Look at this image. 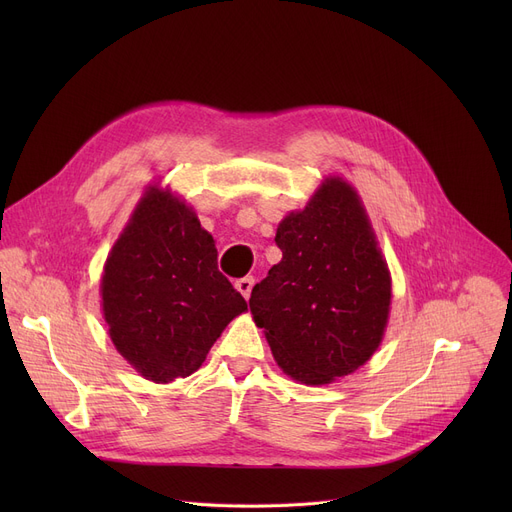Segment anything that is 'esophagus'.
Returning a JSON list of instances; mask_svg holds the SVG:
<instances>
[{"label": "esophagus", "mask_w": 512, "mask_h": 512, "mask_svg": "<svg viewBox=\"0 0 512 512\" xmlns=\"http://www.w3.org/2000/svg\"><path fill=\"white\" fill-rule=\"evenodd\" d=\"M253 284H255V278H253V276H245V278L236 280V284H234V286H236V290L242 294V297L249 299V294H251Z\"/></svg>", "instance_id": "34e87169"}]
</instances>
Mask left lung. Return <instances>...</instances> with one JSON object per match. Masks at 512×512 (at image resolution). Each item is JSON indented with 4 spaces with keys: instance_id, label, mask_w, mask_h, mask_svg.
Instances as JSON below:
<instances>
[{
    "instance_id": "obj_1",
    "label": "left lung",
    "mask_w": 512,
    "mask_h": 512,
    "mask_svg": "<svg viewBox=\"0 0 512 512\" xmlns=\"http://www.w3.org/2000/svg\"><path fill=\"white\" fill-rule=\"evenodd\" d=\"M282 261L255 284L249 307L292 380L330 384L380 346L390 274L351 184L330 178L276 232Z\"/></svg>"
}]
</instances>
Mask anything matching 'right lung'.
<instances>
[{"instance_id": "obj_1", "label": "right lung", "mask_w": 512, "mask_h": 512, "mask_svg": "<svg viewBox=\"0 0 512 512\" xmlns=\"http://www.w3.org/2000/svg\"><path fill=\"white\" fill-rule=\"evenodd\" d=\"M101 299L118 353L157 384L197 371L247 309L195 211L159 188L145 193L107 257Z\"/></svg>"}]
</instances>
